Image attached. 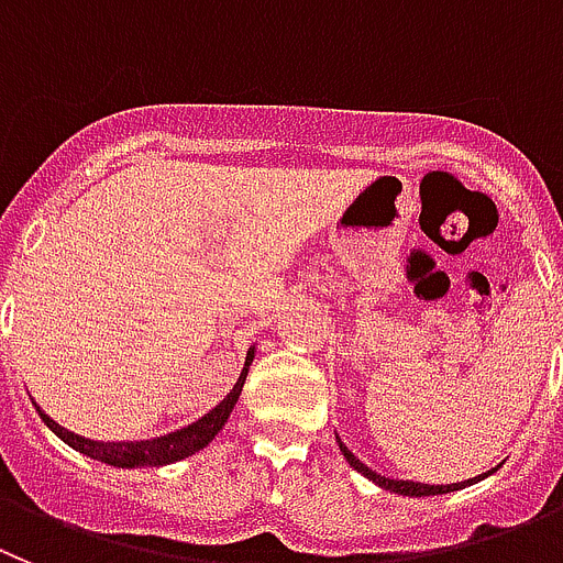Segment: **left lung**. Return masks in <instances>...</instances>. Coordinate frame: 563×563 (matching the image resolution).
I'll list each match as a JSON object with an SVG mask.
<instances>
[{"instance_id":"1","label":"left lung","mask_w":563,"mask_h":563,"mask_svg":"<svg viewBox=\"0 0 563 563\" xmlns=\"http://www.w3.org/2000/svg\"><path fill=\"white\" fill-rule=\"evenodd\" d=\"M339 443V452L344 454V460L351 463V468H356L358 474H364L367 479H373L376 485H382V488L393 490V494H401V496H438V494H452V490H460L465 488V485H474L479 483V479H485L488 474H494L496 468H490L488 474H483V477H474V479H465V483H454V485H423V483H412V479H389V477H382V474H376L373 468H367V465L362 463V460L356 457V454L347 449V445L342 443V438H336Z\"/></svg>"}]
</instances>
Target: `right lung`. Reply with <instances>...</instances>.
Returning a JSON list of instances; mask_svg holds the SVG:
<instances>
[{
    "label": "right lung",
    "mask_w": 563,
    "mask_h": 563,
    "mask_svg": "<svg viewBox=\"0 0 563 563\" xmlns=\"http://www.w3.org/2000/svg\"><path fill=\"white\" fill-rule=\"evenodd\" d=\"M252 358H255V347H250V353H246L244 369H241L235 387H232L230 393H227L224 401L216 404L205 418H199L196 423H187L185 429H176V432L162 434V438H154V440H123V443L89 440L84 438V434H75L69 432V429L58 427V423H55L42 407H35V412L42 415L44 423H47V427L53 429L64 443L73 445L75 452L86 454V457L100 460V463H109V465H118V468H156V465H168V463H176V460L190 457V454L205 449V445L210 443L221 429H224L232 407L238 404V395H241V389H244Z\"/></svg>",
    "instance_id": "right-lung-1"
}]
</instances>
